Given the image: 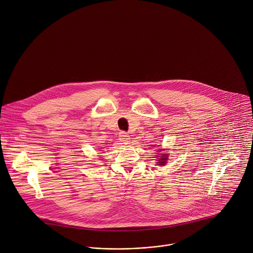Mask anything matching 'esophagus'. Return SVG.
I'll return each mask as SVG.
<instances>
[{"mask_svg": "<svg viewBox=\"0 0 253 253\" xmlns=\"http://www.w3.org/2000/svg\"><path fill=\"white\" fill-rule=\"evenodd\" d=\"M119 140L123 143H128L130 141V136L128 135V133L122 131L119 133Z\"/></svg>", "mask_w": 253, "mask_h": 253, "instance_id": "1", "label": "esophagus"}]
</instances>
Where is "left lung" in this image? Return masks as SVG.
Masks as SVG:
<instances>
[{"label":"left lung","instance_id":"obj_1","mask_svg":"<svg viewBox=\"0 0 253 253\" xmlns=\"http://www.w3.org/2000/svg\"><path fill=\"white\" fill-rule=\"evenodd\" d=\"M159 152L160 151H162V149H157ZM159 157V160H157L158 162V165H160V166H163V165H165L166 164V162H167V160H168V154L167 153H162L161 154V156H158Z\"/></svg>","mask_w":253,"mask_h":253}]
</instances>
